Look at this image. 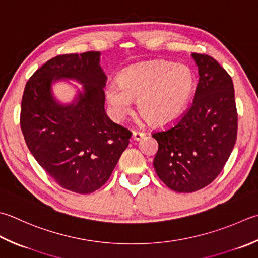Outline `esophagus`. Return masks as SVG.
I'll list each match as a JSON object with an SVG mask.
<instances>
[{
    "instance_id": "esophagus-1",
    "label": "esophagus",
    "mask_w": 258,
    "mask_h": 258,
    "mask_svg": "<svg viewBox=\"0 0 258 258\" xmlns=\"http://www.w3.org/2000/svg\"><path fill=\"white\" fill-rule=\"evenodd\" d=\"M145 136V133H143V132H139V131H134L133 132V135H132V138H133V140L134 141H140L141 139H143Z\"/></svg>"
}]
</instances>
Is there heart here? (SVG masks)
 Here are the masks:
<instances>
[{"label": "heart", "instance_id": "heart-1", "mask_svg": "<svg viewBox=\"0 0 258 258\" xmlns=\"http://www.w3.org/2000/svg\"><path fill=\"white\" fill-rule=\"evenodd\" d=\"M196 88V77L188 66L170 61H146L131 66L118 76V84L106 88V100L115 120L132 112L133 99L145 119L168 125L188 107Z\"/></svg>", "mask_w": 258, "mask_h": 258}]
</instances>
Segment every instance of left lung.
I'll list each match as a JSON object with an SVG mask.
<instances>
[{
	"mask_svg": "<svg viewBox=\"0 0 258 258\" xmlns=\"http://www.w3.org/2000/svg\"><path fill=\"white\" fill-rule=\"evenodd\" d=\"M199 82L192 105L178 122L152 134L159 150L153 165L176 192H195L210 184L229 159L237 139L234 84L208 54L192 53Z\"/></svg>",
	"mask_w": 258,
	"mask_h": 258,
	"instance_id": "left-lung-1",
	"label": "left lung"
}]
</instances>
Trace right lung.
<instances>
[{
  "label": "right lung",
  "mask_w": 258,
  "mask_h": 258,
  "mask_svg": "<svg viewBox=\"0 0 258 258\" xmlns=\"http://www.w3.org/2000/svg\"><path fill=\"white\" fill-rule=\"evenodd\" d=\"M100 52L60 54L48 60L25 85L20 125L30 152L60 186L87 195L103 186L127 148L131 131L106 115ZM83 83L72 104L58 103L52 83Z\"/></svg>",
  "instance_id": "right-lung-1"
}]
</instances>
